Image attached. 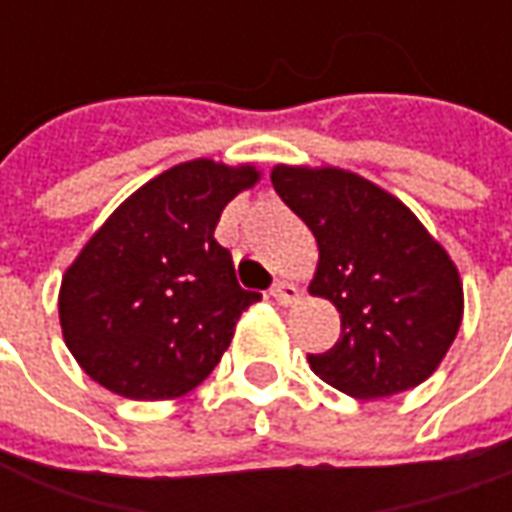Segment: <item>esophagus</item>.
I'll list each match as a JSON object with an SVG mask.
<instances>
[{
	"mask_svg": "<svg viewBox=\"0 0 512 512\" xmlns=\"http://www.w3.org/2000/svg\"><path fill=\"white\" fill-rule=\"evenodd\" d=\"M271 296H274L277 304L288 307V304H293V301H299V288H296L293 282H277V285L271 288Z\"/></svg>",
	"mask_w": 512,
	"mask_h": 512,
	"instance_id": "34e87169",
	"label": "esophagus"
}]
</instances>
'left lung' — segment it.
<instances>
[{
  "mask_svg": "<svg viewBox=\"0 0 512 512\" xmlns=\"http://www.w3.org/2000/svg\"><path fill=\"white\" fill-rule=\"evenodd\" d=\"M271 183L318 241L310 293L340 312V340L307 356L315 376L359 400L433 376L463 318L444 246L397 197L348 169L277 164Z\"/></svg>",
  "mask_w": 512,
  "mask_h": 512,
  "instance_id": "8db88e82",
  "label": "left lung"
}]
</instances>
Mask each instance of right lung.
Wrapping results in <instances>:
<instances>
[{
  "label": "right lung",
  "mask_w": 512,
  "mask_h": 512,
  "mask_svg": "<svg viewBox=\"0 0 512 512\" xmlns=\"http://www.w3.org/2000/svg\"><path fill=\"white\" fill-rule=\"evenodd\" d=\"M257 180L252 164L183 161L101 224L60 288L62 337L87 376L131 400H172L211 376L260 301L213 230Z\"/></svg>",
  "instance_id": "obj_1"
}]
</instances>
